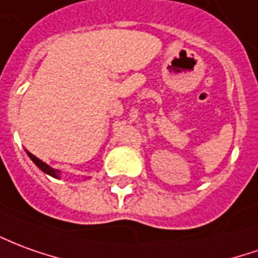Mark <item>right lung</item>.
I'll return each mask as SVG.
<instances>
[{"label":"right lung","instance_id":"obj_1","mask_svg":"<svg viewBox=\"0 0 258 258\" xmlns=\"http://www.w3.org/2000/svg\"><path fill=\"white\" fill-rule=\"evenodd\" d=\"M28 155H29V158L35 162L36 166L39 167V169H41L43 172L47 173V174H50V176H53V177H58V173H60V170H55V169H53V167H50L48 165H46L44 162H41L39 158H36L35 155L30 154V152H28Z\"/></svg>","mask_w":258,"mask_h":258}]
</instances>
